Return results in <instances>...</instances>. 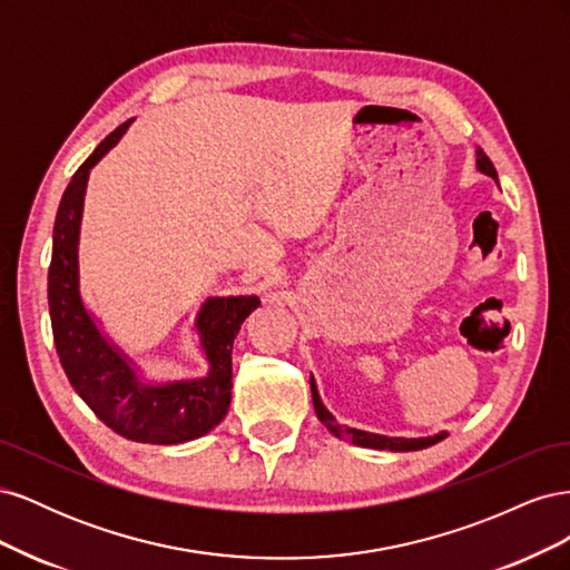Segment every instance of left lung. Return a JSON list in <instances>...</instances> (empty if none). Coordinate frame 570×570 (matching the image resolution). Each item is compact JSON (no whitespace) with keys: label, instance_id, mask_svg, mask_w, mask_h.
I'll return each instance as SVG.
<instances>
[{"label":"left lung","instance_id":"obj_1","mask_svg":"<svg viewBox=\"0 0 570 570\" xmlns=\"http://www.w3.org/2000/svg\"><path fill=\"white\" fill-rule=\"evenodd\" d=\"M475 161H478V168L482 170V174L490 176L497 180V170H494V164L490 161V157L485 151H482L480 147L475 149ZM312 396H314V409H316V416L318 421L331 430L333 435L342 438V440H350L358 446H371V450H390V452H413V450H425V446L435 444L440 440H444L446 435L440 433V435H433V438H419V440H404V438H385V435H373V433H364V430H354V428H347V425H340L331 413H327V409L323 406L321 396H318V390H316V383L312 377Z\"/></svg>","mask_w":570,"mask_h":570}]
</instances>
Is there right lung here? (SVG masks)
I'll return each instance as SVG.
<instances>
[{"mask_svg":"<svg viewBox=\"0 0 570 570\" xmlns=\"http://www.w3.org/2000/svg\"><path fill=\"white\" fill-rule=\"evenodd\" d=\"M128 126L130 120L99 142L61 197L47 275L51 335L68 383L99 421L132 442L178 444L206 435L226 419L233 390V342L258 306V297L206 299L197 327L212 371L202 381L142 385L128 361L99 335L78 292L82 197L90 168L124 137Z\"/></svg>","mask_w":570,"mask_h":570,"instance_id":"1","label":"right lung"}]
</instances>
